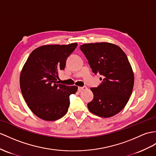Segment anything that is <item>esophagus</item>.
I'll return each instance as SVG.
<instances>
[{
  "instance_id": "34e87169",
  "label": "esophagus",
  "mask_w": 156,
  "mask_h": 156,
  "mask_svg": "<svg viewBox=\"0 0 156 156\" xmlns=\"http://www.w3.org/2000/svg\"><path fill=\"white\" fill-rule=\"evenodd\" d=\"M87 89V87H85V86H84V87H78V90L79 91V92H81V90H86Z\"/></svg>"
}]
</instances>
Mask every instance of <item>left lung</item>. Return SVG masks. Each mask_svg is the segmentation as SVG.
<instances>
[{"instance_id": "8db88e82", "label": "left lung", "mask_w": 156, "mask_h": 156, "mask_svg": "<svg viewBox=\"0 0 156 156\" xmlns=\"http://www.w3.org/2000/svg\"><path fill=\"white\" fill-rule=\"evenodd\" d=\"M94 75L102 83L90 90L94 94L87 105L94 115L108 118L122 111L130 98L134 86V73L126 55L115 44L102 42L80 46Z\"/></svg>"}]
</instances>
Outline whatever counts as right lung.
<instances>
[{"label": "right lung", "mask_w": 156, "mask_h": 156, "mask_svg": "<svg viewBox=\"0 0 156 156\" xmlns=\"http://www.w3.org/2000/svg\"><path fill=\"white\" fill-rule=\"evenodd\" d=\"M77 44L49 45L37 48L30 54L22 68L20 85L28 107L44 120H58L67 112L69 96L77 87L59 84V72Z\"/></svg>", "instance_id": "obj_1"}]
</instances>
